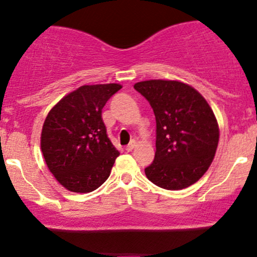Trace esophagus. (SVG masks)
<instances>
[{"label": "esophagus", "instance_id": "esophagus-1", "mask_svg": "<svg viewBox=\"0 0 257 257\" xmlns=\"http://www.w3.org/2000/svg\"><path fill=\"white\" fill-rule=\"evenodd\" d=\"M135 146H137V141L132 140L131 143H129V145L125 147V150H126V151H128V152H131V151H133V150H134Z\"/></svg>", "mask_w": 257, "mask_h": 257}]
</instances>
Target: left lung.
<instances>
[{
  "label": "left lung",
  "mask_w": 257,
  "mask_h": 257,
  "mask_svg": "<svg viewBox=\"0 0 257 257\" xmlns=\"http://www.w3.org/2000/svg\"><path fill=\"white\" fill-rule=\"evenodd\" d=\"M156 117L155 159L145 168L147 179L164 190H182L204 175L219 144V125L202 94L179 81L134 84Z\"/></svg>",
  "instance_id": "8db88e82"
}]
</instances>
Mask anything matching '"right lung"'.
Returning <instances> with one entry per match:
<instances>
[{
  "label": "right lung",
  "mask_w": 257,
  "mask_h": 257,
  "mask_svg": "<svg viewBox=\"0 0 257 257\" xmlns=\"http://www.w3.org/2000/svg\"><path fill=\"white\" fill-rule=\"evenodd\" d=\"M122 85H82L49 111L41 134L47 167L66 190L87 193L110 176L119 156L101 118L107 100Z\"/></svg>",
  "instance_id": "right-lung-1"
}]
</instances>
